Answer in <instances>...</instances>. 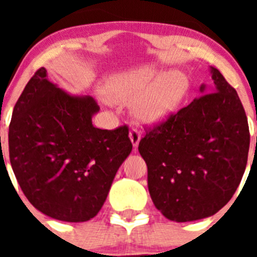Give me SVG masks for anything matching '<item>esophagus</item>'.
Here are the masks:
<instances>
[{
    "label": "esophagus",
    "instance_id": "esophagus-1",
    "mask_svg": "<svg viewBox=\"0 0 257 257\" xmlns=\"http://www.w3.org/2000/svg\"><path fill=\"white\" fill-rule=\"evenodd\" d=\"M129 138H131L133 147L137 149V147H138L139 144V141H141V132H139L137 128H132L131 132H129Z\"/></svg>",
    "mask_w": 257,
    "mask_h": 257
}]
</instances>
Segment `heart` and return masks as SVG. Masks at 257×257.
<instances>
[{
	"label": "heart",
	"mask_w": 257,
	"mask_h": 257,
	"mask_svg": "<svg viewBox=\"0 0 257 257\" xmlns=\"http://www.w3.org/2000/svg\"><path fill=\"white\" fill-rule=\"evenodd\" d=\"M189 92L183 73H163L154 67H143L114 77L104 87V95L113 103H133L134 112L148 123L167 119Z\"/></svg>",
	"instance_id": "heart-1"
}]
</instances>
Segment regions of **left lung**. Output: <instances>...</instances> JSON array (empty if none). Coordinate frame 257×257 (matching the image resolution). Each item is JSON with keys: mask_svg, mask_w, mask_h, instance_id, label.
Listing matches in <instances>:
<instances>
[{"mask_svg": "<svg viewBox=\"0 0 257 257\" xmlns=\"http://www.w3.org/2000/svg\"><path fill=\"white\" fill-rule=\"evenodd\" d=\"M211 74L214 92L203 84V95L139 142L150 198L172 221L204 219L224 208L247 163L250 132L239 95L214 67Z\"/></svg>", "mask_w": 257, "mask_h": 257, "instance_id": "left-lung-1", "label": "left lung"}]
</instances>
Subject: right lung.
Wrapping results in <instances>:
<instances>
[{"instance_id":"obj_1","label":"right lung","mask_w":257,"mask_h":257,"mask_svg":"<svg viewBox=\"0 0 257 257\" xmlns=\"http://www.w3.org/2000/svg\"><path fill=\"white\" fill-rule=\"evenodd\" d=\"M99 105L71 95L40 68L12 113L10 162L36 209L61 221H88L99 212L121 163L132 152L129 129L93 126Z\"/></svg>"}]
</instances>
